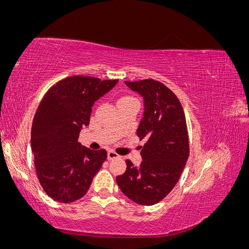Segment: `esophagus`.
<instances>
[{"label": "esophagus", "instance_id": "34e87169", "mask_svg": "<svg viewBox=\"0 0 249 249\" xmlns=\"http://www.w3.org/2000/svg\"><path fill=\"white\" fill-rule=\"evenodd\" d=\"M118 158H120L119 157V155H117L116 153H114V152H108V160H113V159H118Z\"/></svg>", "mask_w": 249, "mask_h": 249}]
</instances>
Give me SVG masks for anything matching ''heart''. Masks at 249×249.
<instances>
[{"mask_svg": "<svg viewBox=\"0 0 249 249\" xmlns=\"http://www.w3.org/2000/svg\"><path fill=\"white\" fill-rule=\"evenodd\" d=\"M130 100H133V97H131V96H123V97H120L119 101H118V103H119V102H125V101H130Z\"/></svg>", "mask_w": 249, "mask_h": 249, "instance_id": "b5f03b06", "label": "heart"}]
</instances>
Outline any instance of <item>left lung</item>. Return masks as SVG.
Returning <instances> with one entry per match:
<instances>
[{
  "label": "left lung",
  "mask_w": 249,
  "mask_h": 249,
  "mask_svg": "<svg viewBox=\"0 0 249 249\" xmlns=\"http://www.w3.org/2000/svg\"><path fill=\"white\" fill-rule=\"evenodd\" d=\"M125 84L144 100L137 136L146 142L141 150L140 167L126 160V170L116 177V182L133 201L153 206L177 185L189 157L185 113L177 95L159 81H125Z\"/></svg>",
  "instance_id": "left-lung-1"
}]
</instances>
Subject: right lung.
Returning <instances> with one entry per match:
<instances>
[{"label": "right lung", "instance_id": "add662e5", "mask_svg": "<svg viewBox=\"0 0 249 249\" xmlns=\"http://www.w3.org/2000/svg\"><path fill=\"white\" fill-rule=\"evenodd\" d=\"M118 80L72 76L53 85L36 110L31 147L39 183L51 198L70 203L87 193L107 159L105 149L92 150L78 142L89 124L92 106Z\"/></svg>", "mask_w": 249, "mask_h": 249}]
</instances>
